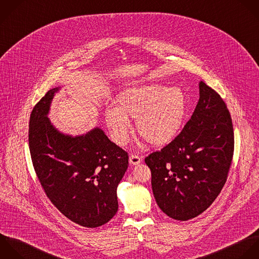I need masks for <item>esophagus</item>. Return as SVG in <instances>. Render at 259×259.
<instances>
[{
	"mask_svg": "<svg viewBox=\"0 0 259 259\" xmlns=\"http://www.w3.org/2000/svg\"><path fill=\"white\" fill-rule=\"evenodd\" d=\"M129 162H130V164H132V165H136V164H139V163L141 162V158H140L138 155L131 154L130 157H129Z\"/></svg>",
	"mask_w": 259,
	"mask_h": 259,
	"instance_id": "obj_1",
	"label": "esophagus"
}]
</instances>
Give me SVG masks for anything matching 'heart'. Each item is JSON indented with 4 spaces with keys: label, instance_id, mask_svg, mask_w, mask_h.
<instances>
[{
    "label": "heart",
    "instance_id": "b5f03b06",
    "mask_svg": "<svg viewBox=\"0 0 259 259\" xmlns=\"http://www.w3.org/2000/svg\"><path fill=\"white\" fill-rule=\"evenodd\" d=\"M118 107L105 113L114 142L124 146L131 135L129 118L136 119L139 135L151 146H164L180 133L187 114V98L178 87L149 83L124 90L117 97Z\"/></svg>",
    "mask_w": 259,
    "mask_h": 259
}]
</instances>
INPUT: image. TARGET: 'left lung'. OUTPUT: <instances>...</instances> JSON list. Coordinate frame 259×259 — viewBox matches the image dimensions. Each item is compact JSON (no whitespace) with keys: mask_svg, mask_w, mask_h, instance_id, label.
Wrapping results in <instances>:
<instances>
[{"mask_svg":"<svg viewBox=\"0 0 259 259\" xmlns=\"http://www.w3.org/2000/svg\"><path fill=\"white\" fill-rule=\"evenodd\" d=\"M200 99L182 132L145 163L158 207L187 221L206 211L223 189L234 152L230 113L220 95L200 81Z\"/></svg>","mask_w":259,"mask_h":259,"instance_id":"obj_1","label":"left lung"}]
</instances>
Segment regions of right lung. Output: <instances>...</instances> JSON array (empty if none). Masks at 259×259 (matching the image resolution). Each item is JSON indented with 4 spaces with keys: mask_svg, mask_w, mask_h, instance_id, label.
Returning a JSON list of instances; mask_svg holds the SVG:
<instances>
[{
    "mask_svg": "<svg viewBox=\"0 0 259 259\" xmlns=\"http://www.w3.org/2000/svg\"><path fill=\"white\" fill-rule=\"evenodd\" d=\"M51 89L35 105L29 121V149L38 180L51 203L69 220L88 228L108 223L118 211L117 187L128 154L96 127L71 136L47 117Z\"/></svg>",
    "mask_w": 259,
    "mask_h": 259,
    "instance_id": "obj_1",
    "label": "right lung"
}]
</instances>
